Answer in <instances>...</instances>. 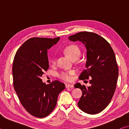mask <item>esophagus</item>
Masks as SVG:
<instances>
[{
    "mask_svg": "<svg viewBox=\"0 0 129 129\" xmlns=\"http://www.w3.org/2000/svg\"><path fill=\"white\" fill-rule=\"evenodd\" d=\"M65 86H66V88H73V84H67L66 85H65Z\"/></svg>",
    "mask_w": 129,
    "mask_h": 129,
    "instance_id": "esophagus-1",
    "label": "esophagus"
}]
</instances>
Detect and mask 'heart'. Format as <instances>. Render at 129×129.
<instances>
[{"mask_svg": "<svg viewBox=\"0 0 129 129\" xmlns=\"http://www.w3.org/2000/svg\"><path fill=\"white\" fill-rule=\"evenodd\" d=\"M65 53L67 54V55L72 60L74 58H78L80 56L81 51L79 48L76 45L72 44L68 45L64 49ZM52 62H55V59L53 58L52 60ZM75 73L73 71H63L58 74L59 77L61 79L65 81H70L72 79V76Z\"/></svg>", "mask_w": 129, "mask_h": 129, "instance_id": "1", "label": "heart"}]
</instances>
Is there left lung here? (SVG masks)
<instances>
[{
    "label": "left lung",
    "instance_id": "1",
    "mask_svg": "<svg viewBox=\"0 0 129 129\" xmlns=\"http://www.w3.org/2000/svg\"><path fill=\"white\" fill-rule=\"evenodd\" d=\"M68 38L72 41H81L87 50L86 69L79 79L90 78V86L75 85L82 92L78 106L88 114H97L108 106L116 89L118 68L114 52L105 39L93 32H78Z\"/></svg>",
    "mask_w": 129,
    "mask_h": 129
}]
</instances>
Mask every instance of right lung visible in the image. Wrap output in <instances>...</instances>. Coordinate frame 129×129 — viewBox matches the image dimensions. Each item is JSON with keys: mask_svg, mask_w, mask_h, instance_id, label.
Here are the masks:
<instances>
[{"mask_svg": "<svg viewBox=\"0 0 129 129\" xmlns=\"http://www.w3.org/2000/svg\"><path fill=\"white\" fill-rule=\"evenodd\" d=\"M60 38H32L24 43L15 54L12 66L14 89L25 110L38 118L48 115L55 108L65 85L57 80L45 84L40 77L49 68L48 49Z\"/></svg>", "mask_w": 129, "mask_h": 129, "instance_id": "obj_1", "label": "right lung"}]
</instances>
